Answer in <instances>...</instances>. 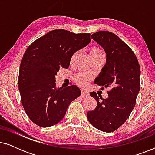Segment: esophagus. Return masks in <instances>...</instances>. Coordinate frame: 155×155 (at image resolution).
Masks as SVG:
<instances>
[{"label": "esophagus", "instance_id": "34e87169", "mask_svg": "<svg viewBox=\"0 0 155 155\" xmlns=\"http://www.w3.org/2000/svg\"><path fill=\"white\" fill-rule=\"evenodd\" d=\"M88 97V93L87 92H86L85 90H82L81 91V97L82 98H84V97Z\"/></svg>", "mask_w": 155, "mask_h": 155}]
</instances>
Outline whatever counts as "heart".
I'll list each match as a JSON object with an SVG mask.
<instances>
[{"label": "heart", "mask_w": 155, "mask_h": 155, "mask_svg": "<svg viewBox=\"0 0 155 155\" xmlns=\"http://www.w3.org/2000/svg\"><path fill=\"white\" fill-rule=\"evenodd\" d=\"M89 54H90V56L92 57V59L96 58V57L100 56V55L104 54L102 51H101L100 48L97 47H92L91 48L90 50H89ZM80 56V51H76L73 54V56H71V63H74L75 62V61L77 60V58ZM75 81L78 82V84H85L88 80V77L87 75H86L85 74L80 73L78 74V75H75Z\"/></svg>", "instance_id": "b5f03b06"}]
</instances>
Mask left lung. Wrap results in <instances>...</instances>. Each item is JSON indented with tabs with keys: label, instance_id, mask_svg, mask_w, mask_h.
<instances>
[{
	"label": "left lung",
	"instance_id": "obj_1",
	"mask_svg": "<svg viewBox=\"0 0 155 155\" xmlns=\"http://www.w3.org/2000/svg\"><path fill=\"white\" fill-rule=\"evenodd\" d=\"M91 38L104 48L107 56L106 64L94 83L111 90L107 99L90 92L97 107L87 112V117L98 130L111 133L126 122L134 109L140 89V68L132 49L115 34L97 31Z\"/></svg>",
	"mask_w": 155,
	"mask_h": 155
}]
</instances>
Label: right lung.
I'll return each instance as SVG.
<instances>
[{
  "label": "right lung",
  "instance_id": "right-lung-1",
  "mask_svg": "<svg viewBox=\"0 0 155 155\" xmlns=\"http://www.w3.org/2000/svg\"><path fill=\"white\" fill-rule=\"evenodd\" d=\"M90 35L54 29L27 48L20 63L18 88L27 115L37 126L58 124L71 101L80 95L76 85L57 88L55 76L61 67H69L71 56L90 43Z\"/></svg>",
  "mask_w": 155,
  "mask_h": 155
}]
</instances>
